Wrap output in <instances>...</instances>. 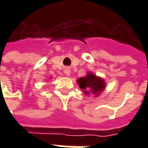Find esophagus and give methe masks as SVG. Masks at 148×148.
<instances>
[{
    "label": "esophagus",
    "instance_id": "1",
    "mask_svg": "<svg viewBox=\"0 0 148 148\" xmlns=\"http://www.w3.org/2000/svg\"><path fill=\"white\" fill-rule=\"evenodd\" d=\"M64 72H65V74L66 75V76H69V75H70V71H69V70H67V69H66V70H65V71H64Z\"/></svg>",
    "mask_w": 148,
    "mask_h": 148
}]
</instances>
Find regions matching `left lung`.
<instances>
[{"instance_id": "obj_1", "label": "left lung", "mask_w": 148, "mask_h": 148, "mask_svg": "<svg viewBox=\"0 0 148 148\" xmlns=\"http://www.w3.org/2000/svg\"><path fill=\"white\" fill-rule=\"evenodd\" d=\"M77 83L79 84L80 88L85 90V93L89 94L88 91H91L93 94L99 95V92H101L105 88V82L103 79L97 77L94 74L89 73L86 77H81L77 80Z\"/></svg>"}]
</instances>
